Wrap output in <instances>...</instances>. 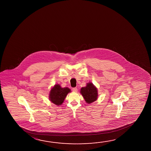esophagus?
Returning a JSON list of instances; mask_svg holds the SVG:
<instances>
[{
  "instance_id": "esophagus-1",
  "label": "esophagus",
  "mask_w": 151,
  "mask_h": 151,
  "mask_svg": "<svg viewBox=\"0 0 151 151\" xmlns=\"http://www.w3.org/2000/svg\"><path fill=\"white\" fill-rule=\"evenodd\" d=\"M73 91H74V92H77V88H73Z\"/></svg>"
}]
</instances>
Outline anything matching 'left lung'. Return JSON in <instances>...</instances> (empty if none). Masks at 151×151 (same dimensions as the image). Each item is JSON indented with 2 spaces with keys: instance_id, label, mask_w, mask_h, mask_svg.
<instances>
[{
  "instance_id": "obj_1",
  "label": "left lung",
  "mask_w": 151,
  "mask_h": 151,
  "mask_svg": "<svg viewBox=\"0 0 151 151\" xmlns=\"http://www.w3.org/2000/svg\"><path fill=\"white\" fill-rule=\"evenodd\" d=\"M80 93L88 104H91L98 99V89L91 82L87 83L86 86L82 87Z\"/></svg>"
}]
</instances>
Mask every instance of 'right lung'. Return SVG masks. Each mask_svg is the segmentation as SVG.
<instances>
[{
  "label": "right lung",
  "instance_id": "add662e5",
  "mask_svg": "<svg viewBox=\"0 0 151 151\" xmlns=\"http://www.w3.org/2000/svg\"><path fill=\"white\" fill-rule=\"evenodd\" d=\"M70 92L71 90L68 87L63 88L60 84H55L50 91L49 99L52 103L60 106L64 101L67 94Z\"/></svg>",
  "mask_w": 151,
  "mask_h": 151
}]
</instances>
